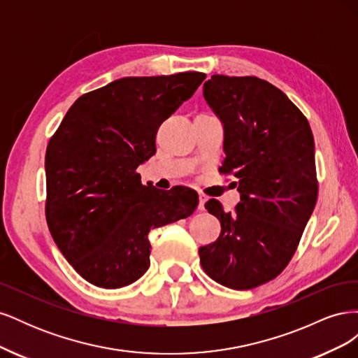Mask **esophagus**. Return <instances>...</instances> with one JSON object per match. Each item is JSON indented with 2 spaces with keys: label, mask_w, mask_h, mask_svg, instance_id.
I'll use <instances>...</instances> for the list:
<instances>
[{
  "label": "esophagus",
  "mask_w": 358,
  "mask_h": 358,
  "mask_svg": "<svg viewBox=\"0 0 358 358\" xmlns=\"http://www.w3.org/2000/svg\"><path fill=\"white\" fill-rule=\"evenodd\" d=\"M206 201H208V197H206L204 194L200 192V194H199V208H197L199 210H204V203H206Z\"/></svg>",
  "instance_id": "34e87169"
}]
</instances>
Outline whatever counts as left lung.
Wrapping results in <instances>:
<instances>
[{"instance_id": "obj_1", "label": "left lung", "mask_w": 358, "mask_h": 358, "mask_svg": "<svg viewBox=\"0 0 358 358\" xmlns=\"http://www.w3.org/2000/svg\"><path fill=\"white\" fill-rule=\"evenodd\" d=\"M203 95L224 125L220 171L237 179L241 203L234 212L215 199L204 204L221 234L199 249L200 263L218 284L251 289L296 252L318 197L315 143L305 115L263 79L213 74Z\"/></svg>"}]
</instances>
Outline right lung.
<instances>
[{"label":"right lung","mask_w":358,"mask_h":358,"mask_svg":"<svg viewBox=\"0 0 358 358\" xmlns=\"http://www.w3.org/2000/svg\"><path fill=\"white\" fill-rule=\"evenodd\" d=\"M204 79L199 71L117 79L79 96L49 140V231L88 282H136L150 264L149 231L196 210V191L145 187L136 170L155 154L159 125Z\"/></svg>","instance_id":"right-lung-1"}]
</instances>
